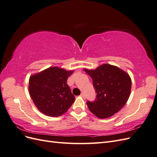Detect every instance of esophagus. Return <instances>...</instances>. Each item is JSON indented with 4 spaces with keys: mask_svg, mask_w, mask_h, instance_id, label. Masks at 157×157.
<instances>
[{
    "mask_svg": "<svg viewBox=\"0 0 157 157\" xmlns=\"http://www.w3.org/2000/svg\"><path fill=\"white\" fill-rule=\"evenodd\" d=\"M80 96L82 97V98H85V94L82 92V93L80 94Z\"/></svg>",
    "mask_w": 157,
    "mask_h": 157,
    "instance_id": "1",
    "label": "esophagus"
}]
</instances>
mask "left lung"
Returning a JSON list of instances; mask_svg holds the SVG:
<instances>
[{"label": "left lung", "mask_w": 157, "mask_h": 157, "mask_svg": "<svg viewBox=\"0 0 157 157\" xmlns=\"http://www.w3.org/2000/svg\"><path fill=\"white\" fill-rule=\"evenodd\" d=\"M84 71L91 77L97 94L94 101L86 102L90 111L99 118L110 117L119 111L130 94L132 81L128 74L109 64Z\"/></svg>", "instance_id": "8db88e82"}]
</instances>
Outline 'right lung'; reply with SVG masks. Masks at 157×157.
Wrapping results in <instances>:
<instances>
[{"instance_id":"obj_1","label":"right lung","mask_w":157,"mask_h":157,"mask_svg":"<svg viewBox=\"0 0 157 157\" xmlns=\"http://www.w3.org/2000/svg\"><path fill=\"white\" fill-rule=\"evenodd\" d=\"M73 71L50 67L29 78L30 96L39 110L50 117L67 112L75 99L67 84Z\"/></svg>"}]
</instances>
